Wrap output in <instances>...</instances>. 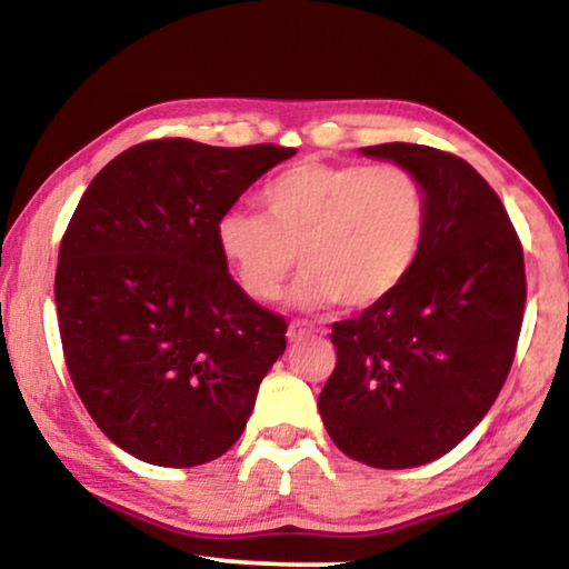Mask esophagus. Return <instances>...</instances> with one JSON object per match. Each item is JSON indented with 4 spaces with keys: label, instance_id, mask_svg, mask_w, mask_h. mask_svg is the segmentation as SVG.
I'll return each instance as SVG.
<instances>
[{
    "label": "esophagus",
    "instance_id": "1",
    "mask_svg": "<svg viewBox=\"0 0 569 569\" xmlns=\"http://www.w3.org/2000/svg\"><path fill=\"white\" fill-rule=\"evenodd\" d=\"M318 329L310 321H302V318H295L290 323V329H287V339L290 341H300L302 337H308V333H316Z\"/></svg>",
    "mask_w": 569,
    "mask_h": 569
}]
</instances>
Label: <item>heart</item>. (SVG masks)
<instances>
[{"label": "heart", "instance_id": "1", "mask_svg": "<svg viewBox=\"0 0 569 569\" xmlns=\"http://www.w3.org/2000/svg\"><path fill=\"white\" fill-rule=\"evenodd\" d=\"M263 214L230 209L214 224L224 263L248 298L274 300L298 253L295 298L368 310L391 298L422 256L430 197L403 166L306 160L259 193Z\"/></svg>", "mask_w": 569, "mask_h": 569}]
</instances>
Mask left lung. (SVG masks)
<instances>
[{"label": "left lung", "mask_w": 569, "mask_h": 569, "mask_svg": "<svg viewBox=\"0 0 569 569\" xmlns=\"http://www.w3.org/2000/svg\"><path fill=\"white\" fill-rule=\"evenodd\" d=\"M422 178L430 224L407 282L331 323L337 368L318 396L341 453L411 469L453 450L508 380L526 308L523 246L492 186L427 144L362 147Z\"/></svg>", "instance_id": "obj_1"}]
</instances>
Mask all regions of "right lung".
Segmentation results:
<instances>
[{"label": "right lung", "mask_w": 569, "mask_h": 569, "mask_svg": "<svg viewBox=\"0 0 569 569\" xmlns=\"http://www.w3.org/2000/svg\"><path fill=\"white\" fill-rule=\"evenodd\" d=\"M292 154L150 139L82 193L53 284L61 349L84 409L139 461L189 469L246 430L287 321L230 277L214 224Z\"/></svg>", "instance_id": "right-lung-1"}]
</instances>
